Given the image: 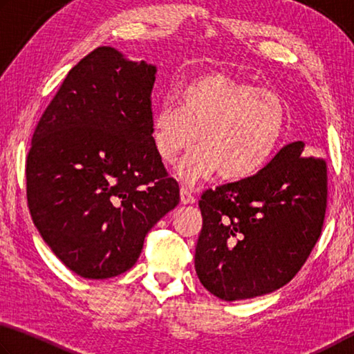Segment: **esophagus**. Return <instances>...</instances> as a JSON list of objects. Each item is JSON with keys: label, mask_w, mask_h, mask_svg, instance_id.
<instances>
[{"label": "esophagus", "mask_w": 354, "mask_h": 354, "mask_svg": "<svg viewBox=\"0 0 354 354\" xmlns=\"http://www.w3.org/2000/svg\"><path fill=\"white\" fill-rule=\"evenodd\" d=\"M180 201H182L183 205H188V203H194V202H196L194 196H193V193H191L189 188L183 187V188L180 189Z\"/></svg>", "instance_id": "obj_1"}]
</instances>
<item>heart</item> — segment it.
Instances as JSON below:
<instances>
[{
	"label": "heart",
	"instance_id": "obj_1",
	"mask_svg": "<svg viewBox=\"0 0 354 354\" xmlns=\"http://www.w3.org/2000/svg\"><path fill=\"white\" fill-rule=\"evenodd\" d=\"M178 107L165 102L152 118V142L171 165L196 146L199 151L178 165L183 182L196 183L214 172L236 182L255 176L274 157L286 130L288 111L274 91L209 71L188 80L177 93Z\"/></svg>",
	"mask_w": 354,
	"mask_h": 354
}]
</instances>
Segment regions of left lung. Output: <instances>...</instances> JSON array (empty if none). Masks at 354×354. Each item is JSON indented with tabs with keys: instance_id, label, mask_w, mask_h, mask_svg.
Listing matches in <instances>:
<instances>
[{
	"instance_id": "1",
	"label": "left lung",
	"mask_w": 354,
	"mask_h": 354,
	"mask_svg": "<svg viewBox=\"0 0 354 354\" xmlns=\"http://www.w3.org/2000/svg\"><path fill=\"white\" fill-rule=\"evenodd\" d=\"M325 160L284 146L257 176L203 193L196 274L221 300L270 294L297 275L324 227Z\"/></svg>"
}]
</instances>
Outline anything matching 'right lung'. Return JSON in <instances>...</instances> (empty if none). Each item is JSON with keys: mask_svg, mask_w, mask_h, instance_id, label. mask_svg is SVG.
Listing matches in <instances>:
<instances>
[{"mask_svg": "<svg viewBox=\"0 0 354 354\" xmlns=\"http://www.w3.org/2000/svg\"><path fill=\"white\" fill-rule=\"evenodd\" d=\"M157 66L101 46L68 73L37 126L28 205L68 269L104 280L136 263L149 230L180 202L152 142Z\"/></svg>", "mask_w": 354, "mask_h": 354, "instance_id": "obj_1", "label": "right lung"}]
</instances>
